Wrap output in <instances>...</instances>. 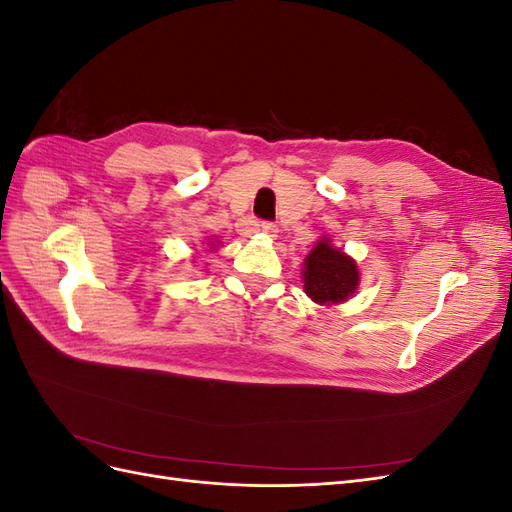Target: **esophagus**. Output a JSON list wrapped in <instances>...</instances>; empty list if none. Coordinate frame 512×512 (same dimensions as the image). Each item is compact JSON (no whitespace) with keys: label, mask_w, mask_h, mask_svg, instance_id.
<instances>
[{"label":"esophagus","mask_w":512,"mask_h":512,"mask_svg":"<svg viewBox=\"0 0 512 512\" xmlns=\"http://www.w3.org/2000/svg\"><path fill=\"white\" fill-rule=\"evenodd\" d=\"M258 230L262 232V235H267V237H271V239H275L277 237V226L275 224H271V222H262V224H258Z\"/></svg>","instance_id":"34e87169"}]
</instances>
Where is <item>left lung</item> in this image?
<instances>
[{"instance_id": "1", "label": "left lung", "mask_w": 512, "mask_h": 512, "mask_svg": "<svg viewBox=\"0 0 512 512\" xmlns=\"http://www.w3.org/2000/svg\"><path fill=\"white\" fill-rule=\"evenodd\" d=\"M303 290L318 305H339L348 301L361 284L359 265L331 237L316 241L303 260Z\"/></svg>"}]
</instances>
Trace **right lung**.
<instances>
[{
  "label": "right lung",
  "instance_id": "add662e5",
  "mask_svg": "<svg viewBox=\"0 0 512 512\" xmlns=\"http://www.w3.org/2000/svg\"><path fill=\"white\" fill-rule=\"evenodd\" d=\"M209 245H211V250H215V247L220 245V241H209Z\"/></svg>",
  "mask_w": 512,
  "mask_h": 512
}]
</instances>
